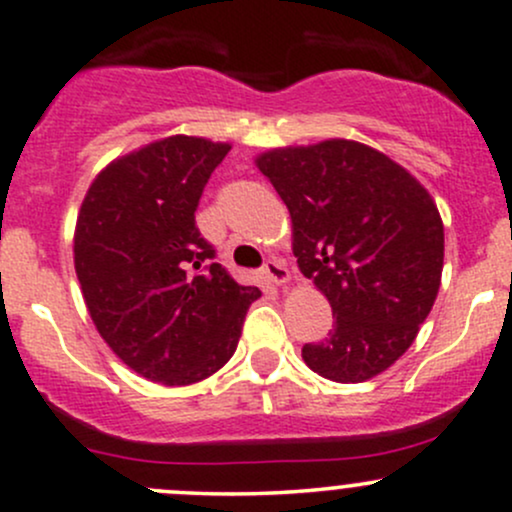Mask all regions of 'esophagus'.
<instances>
[{"instance_id":"1","label":"esophagus","mask_w":512,"mask_h":512,"mask_svg":"<svg viewBox=\"0 0 512 512\" xmlns=\"http://www.w3.org/2000/svg\"><path fill=\"white\" fill-rule=\"evenodd\" d=\"M262 274H265V279L270 284H287L289 279H292V272H289V267L284 265V260H267L265 267H262Z\"/></svg>"}]
</instances>
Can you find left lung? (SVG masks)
Wrapping results in <instances>:
<instances>
[{"mask_svg":"<svg viewBox=\"0 0 512 512\" xmlns=\"http://www.w3.org/2000/svg\"><path fill=\"white\" fill-rule=\"evenodd\" d=\"M257 169L287 203L301 274L336 316L301 358L336 383L375 378L412 346L437 299L444 225L432 196L410 171L351 139L272 149Z\"/></svg>","mask_w":512,"mask_h":512,"instance_id":"1","label":"left lung"}]
</instances>
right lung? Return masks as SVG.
<instances>
[{
	"label": "right lung",
	"instance_id": "1",
	"mask_svg": "<svg viewBox=\"0 0 512 512\" xmlns=\"http://www.w3.org/2000/svg\"><path fill=\"white\" fill-rule=\"evenodd\" d=\"M230 144L159 139L95 176L75 223L73 255L90 319L142 378L191 385L223 368L260 297L213 262L196 208Z\"/></svg>",
	"mask_w": 512,
	"mask_h": 512
}]
</instances>
